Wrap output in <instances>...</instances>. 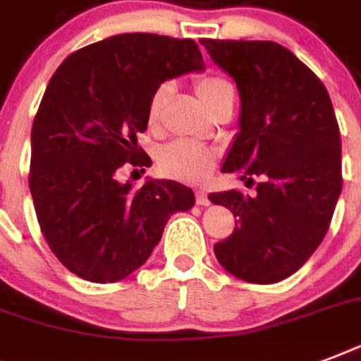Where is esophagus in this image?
Returning <instances> with one entry per match:
<instances>
[{
	"label": "esophagus",
	"mask_w": 361,
	"mask_h": 361,
	"mask_svg": "<svg viewBox=\"0 0 361 361\" xmlns=\"http://www.w3.org/2000/svg\"><path fill=\"white\" fill-rule=\"evenodd\" d=\"M197 204H200V206H209V198H208V192L204 191V189H198L197 191Z\"/></svg>",
	"instance_id": "obj_1"
}]
</instances>
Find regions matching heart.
<instances>
[{"mask_svg": "<svg viewBox=\"0 0 361 361\" xmlns=\"http://www.w3.org/2000/svg\"><path fill=\"white\" fill-rule=\"evenodd\" d=\"M195 90L212 112H215L228 101L234 103V90H232L231 82L219 75L200 76L195 82ZM170 92H172V86L169 82H163L149 95L146 109V120L149 125H155L159 121L161 110H163ZM215 159H217V153L214 147L187 140H174L157 152V169L166 178L200 181L214 170Z\"/></svg>", "mask_w": 361, "mask_h": 361, "instance_id": "1", "label": "heart"}]
</instances>
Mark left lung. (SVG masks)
Here are the masks:
<instances>
[{
    "label": "left lung",
    "instance_id": "8db88e82",
    "mask_svg": "<svg viewBox=\"0 0 361 361\" xmlns=\"http://www.w3.org/2000/svg\"><path fill=\"white\" fill-rule=\"evenodd\" d=\"M200 42L240 92V133L221 172L245 185L260 180L255 197L236 189L208 197L236 217L215 257L247 283H277L307 262L330 228L343 187L336 112L319 76L277 42Z\"/></svg>",
    "mask_w": 361,
    "mask_h": 361
}]
</instances>
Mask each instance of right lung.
Returning a JSON list of instances; mask_svg holds the SVG:
<instances>
[{
    "label": "right lung",
    "mask_w": 361,
    "mask_h": 361,
    "mask_svg": "<svg viewBox=\"0 0 361 361\" xmlns=\"http://www.w3.org/2000/svg\"><path fill=\"white\" fill-rule=\"evenodd\" d=\"M192 39L123 33L76 50L59 65L31 127L30 191L37 221L65 268L92 283L138 269L195 192L172 180L120 183L125 163L149 166L138 147L153 90L202 71ZM144 170V169H142Z\"/></svg>",
    "instance_id": "obj_1"
}]
</instances>
